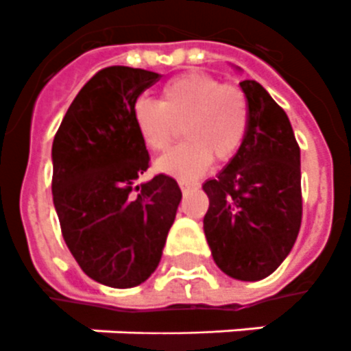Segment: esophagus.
Listing matches in <instances>:
<instances>
[{
	"label": "esophagus",
	"instance_id": "obj_1",
	"mask_svg": "<svg viewBox=\"0 0 351 351\" xmlns=\"http://www.w3.org/2000/svg\"><path fill=\"white\" fill-rule=\"evenodd\" d=\"M178 184H180V189H182V191H184V193L193 191V189H197V187H198V184H195V182L180 180V182H178Z\"/></svg>",
	"mask_w": 351,
	"mask_h": 351
}]
</instances>
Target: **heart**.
Listing matches in <instances>:
<instances>
[{"mask_svg": "<svg viewBox=\"0 0 351 351\" xmlns=\"http://www.w3.org/2000/svg\"><path fill=\"white\" fill-rule=\"evenodd\" d=\"M132 120L142 142L164 153L178 140H189L164 154L154 167L180 180H195L209 169L213 156L228 162L239 153L247 131V101L234 87L208 74L189 73L164 85L160 101L138 100Z\"/></svg>", "mask_w": 351, "mask_h": 351, "instance_id": "1", "label": "heart"}]
</instances>
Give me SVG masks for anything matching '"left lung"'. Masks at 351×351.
Segmentation results:
<instances>
[{"label": "left lung", "instance_id": "left-lung-1", "mask_svg": "<svg viewBox=\"0 0 351 351\" xmlns=\"http://www.w3.org/2000/svg\"><path fill=\"white\" fill-rule=\"evenodd\" d=\"M240 89L247 131L239 153L204 182L209 198L204 233L228 277L255 282L282 264L299 234L300 149L288 114L261 84L244 80Z\"/></svg>", "mask_w": 351, "mask_h": 351}]
</instances>
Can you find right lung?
Masks as SVG:
<instances>
[{"instance_id": "1", "label": "right lung", "mask_w": 351, "mask_h": 351, "mask_svg": "<svg viewBox=\"0 0 351 351\" xmlns=\"http://www.w3.org/2000/svg\"><path fill=\"white\" fill-rule=\"evenodd\" d=\"M160 78L132 67H107L82 87L52 142V200L63 240L87 277L109 288L145 282L162 258L182 191L149 167L132 107Z\"/></svg>"}]
</instances>
